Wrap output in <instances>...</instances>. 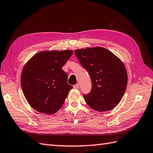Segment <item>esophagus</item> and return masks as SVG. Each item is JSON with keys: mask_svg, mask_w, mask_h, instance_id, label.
<instances>
[{"mask_svg": "<svg viewBox=\"0 0 153 153\" xmlns=\"http://www.w3.org/2000/svg\"><path fill=\"white\" fill-rule=\"evenodd\" d=\"M79 83H77V84H76V85H74V89H79Z\"/></svg>", "mask_w": 153, "mask_h": 153, "instance_id": "1", "label": "esophagus"}]
</instances>
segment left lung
<instances>
[{"label": "left lung", "mask_w": 153, "mask_h": 153, "mask_svg": "<svg viewBox=\"0 0 153 153\" xmlns=\"http://www.w3.org/2000/svg\"><path fill=\"white\" fill-rule=\"evenodd\" d=\"M74 53L91 79V90L83 95L87 105L100 112L113 109L122 99L128 83L122 62L102 47L77 49Z\"/></svg>", "instance_id": "left-lung-1"}]
</instances>
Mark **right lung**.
I'll return each instance as SVG.
<instances>
[{"label":"right lung","instance_id":"add662e5","mask_svg":"<svg viewBox=\"0 0 153 153\" xmlns=\"http://www.w3.org/2000/svg\"><path fill=\"white\" fill-rule=\"evenodd\" d=\"M73 51H43L25 64L21 76L23 93L30 106L37 111L52 114L59 110L72 86L62 69Z\"/></svg>","mask_w":153,"mask_h":153}]
</instances>
